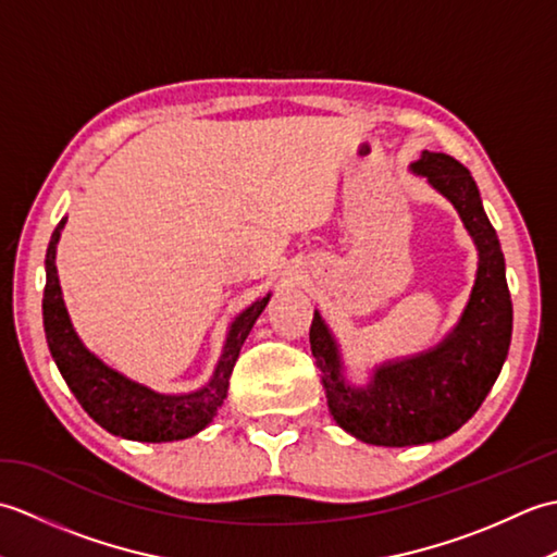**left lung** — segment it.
Returning <instances> with one entry per match:
<instances>
[{
    "label": "left lung",
    "mask_w": 557,
    "mask_h": 557,
    "mask_svg": "<svg viewBox=\"0 0 557 557\" xmlns=\"http://www.w3.org/2000/svg\"><path fill=\"white\" fill-rule=\"evenodd\" d=\"M411 172L455 206L476 244V282L459 323L441 345L377 366L363 387L347 381L337 342L318 311L309 333L330 413L354 437L385 447L435 443L461 429L498 381L512 339L505 258L476 182L445 152L423 150Z\"/></svg>",
    "instance_id": "1"
}]
</instances>
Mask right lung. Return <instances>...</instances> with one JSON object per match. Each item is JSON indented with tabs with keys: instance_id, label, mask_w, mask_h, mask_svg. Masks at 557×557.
Here are the masks:
<instances>
[{
	"instance_id": "add662e5",
	"label": "right lung",
	"mask_w": 557,
	"mask_h": 557,
	"mask_svg": "<svg viewBox=\"0 0 557 557\" xmlns=\"http://www.w3.org/2000/svg\"><path fill=\"white\" fill-rule=\"evenodd\" d=\"M64 224L66 218H62V222L54 227L45 256L47 282L42 297V323L47 347H50L57 369L78 399V405L104 431L126 437V441L172 443L203 431L222 407L224 397H227L234 363L239 359L242 345L251 333L258 315L268 306L270 294L234 318L227 339H224L222 357L208 385L184 395L156 393L148 385H140L124 373L110 369L108 363H102L96 354L83 345L74 325H71L54 265L57 244Z\"/></svg>"
}]
</instances>
